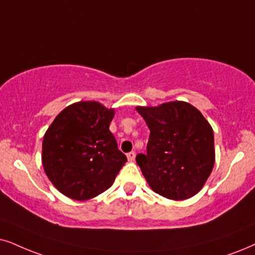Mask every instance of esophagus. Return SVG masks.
I'll return each mask as SVG.
<instances>
[{
    "mask_svg": "<svg viewBox=\"0 0 255 255\" xmlns=\"http://www.w3.org/2000/svg\"><path fill=\"white\" fill-rule=\"evenodd\" d=\"M127 157H128V161H134L135 159V151H129V153L127 154Z\"/></svg>",
    "mask_w": 255,
    "mask_h": 255,
    "instance_id": "esophagus-1",
    "label": "esophagus"
}]
</instances>
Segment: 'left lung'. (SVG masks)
<instances>
[{
	"instance_id": "8db88e82",
	"label": "left lung",
	"mask_w": 255,
	"mask_h": 255,
	"mask_svg": "<svg viewBox=\"0 0 255 255\" xmlns=\"http://www.w3.org/2000/svg\"><path fill=\"white\" fill-rule=\"evenodd\" d=\"M136 111L150 130L147 154L136 155L148 185L170 200L194 196L214 166L211 125L198 109L183 101L136 107Z\"/></svg>"
}]
</instances>
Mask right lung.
Wrapping results in <instances>:
<instances>
[{
  "instance_id": "right-lung-1",
  "label": "right lung",
  "mask_w": 255,
  "mask_h": 255,
  "mask_svg": "<svg viewBox=\"0 0 255 255\" xmlns=\"http://www.w3.org/2000/svg\"><path fill=\"white\" fill-rule=\"evenodd\" d=\"M114 109L96 101L64 108L42 142V163L48 179L63 195L88 200L113 185L127 156L119 150L109 124Z\"/></svg>"
}]
</instances>
